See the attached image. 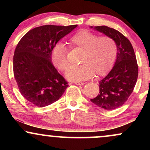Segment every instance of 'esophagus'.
Listing matches in <instances>:
<instances>
[{"label":"esophagus","instance_id":"esophagus-1","mask_svg":"<svg viewBox=\"0 0 150 150\" xmlns=\"http://www.w3.org/2000/svg\"><path fill=\"white\" fill-rule=\"evenodd\" d=\"M74 84H75V85H85V82H74Z\"/></svg>","mask_w":150,"mask_h":150}]
</instances>
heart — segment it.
Returning a JSON list of instances; mask_svg holds the SVG:
<instances>
[{
	"mask_svg": "<svg viewBox=\"0 0 150 150\" xmlns=\"http://www.w3.org/2000/svg\"><path fill=\"white\" fill-rule=\"evenodd\" d=\"M72 46L83 51L80 59L82 64L70 66L65 77L68 80L77 82L93 77L103 76L108 73L114 64L118 48L111 37H100L88 30L77 32L70 39ZM51 60L56 68L61 71L68 68L66 48L59 43L54 46L51 52Z\"/></svg>",
	"mask_w": 150,
	"mask_h": 150,
	"instance_id": "obj_1",
	"label": "heart"
}]
</instances>
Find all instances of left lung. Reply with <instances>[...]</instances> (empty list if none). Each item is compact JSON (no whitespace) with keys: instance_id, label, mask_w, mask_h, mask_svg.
Returning a JSON list of instances; mask_svg holds the SVG:
<instances>
[{"instance_id":"left-lung-1","label":"left lung","mask_w":150,"mask_h":150,"mask_svg":"<svg viewBox=\"0 0 150 150\" xmlns=\"http://www.w3.org/2000/svg\"><path fill=\"white\" fill-rule=\"evenodd\" d=\"M90 28L112 38L118 48L114 65L99 81V94L91 99L99 107L111 111L123 106L133 91L138 76L137 60L131 43L120 32L106 26Z\"/></svg>"}]
</instances>
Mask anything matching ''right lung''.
I'll return each mask as SVG.
<instances>
[{
    "label": "right lung",
    "instance_id": "add662e5",
    "mask_svg": "<svg viewBox=\"0 0 150 150\" xmlns=\"http://www.w3.org/2000/svg\"><path fill=\"white\" fill-rule=\"evenodd\" d=\"M77 26H41L20 39L13 56V73L20 93L29 102L46 106L58 100L68 87L51 62V52Z\"/></svg>",
    "mask_w": 150,
    "mask_h": 150
}]
</instances>
